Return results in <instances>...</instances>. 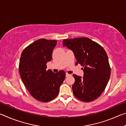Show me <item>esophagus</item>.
<instances>
[{
  "instance_id": "obj_1",
  "label": "esophagus",
  "mask_w": 126,
  "mask_h": 126,
  "mask_svg": "<svg viewBox=\"0 0 126 126\" xmlns=\"http://www.w3.org/2000/svg\"><path fill=\"white\" fill-rule=\"evenodd\" d=\"M65 76H66V77H69L70 76V74H68V73H66V74H65Z\"/></svg>"
}]
</instances>
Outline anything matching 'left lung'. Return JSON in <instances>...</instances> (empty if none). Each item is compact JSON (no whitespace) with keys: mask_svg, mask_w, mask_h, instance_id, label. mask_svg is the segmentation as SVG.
<instances>
[{"mask_svg":"<svg viewBox=\"0 0 126 126\" xmlns=\"http://www.w3.org/2000/svg\"><path fill=\"white\" fill-rule=\"evenodd\" d=\"M63 46L74 53L76 65L83 66V77L73 74V92L80 101L89 102L98 98L104 91L110 76V68L105 50L87 37L64 39Z\"/></svg>","mask_w":126,"mask_h":126,"instance_id":"obj_1","label":"left lung"}]
</instances>
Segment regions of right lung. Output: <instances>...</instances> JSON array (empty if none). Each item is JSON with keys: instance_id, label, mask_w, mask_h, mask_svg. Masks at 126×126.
I'll list each match as a JSON object with an SVG mask.
<instances>
[{"instance_id": "obj_1", "label": "right lung", "mask_w": 126, "mask_h": 126, "mask_svg": "<svg viewBox=\"0 0 126 126\" xmlns=\"http://www.w3.org/2000/svg\"><path fill=\"white\" fill-rule=\"evenodd\" d=\"M57 42L55 40H37L27 47L20 56L19 69L23 83L32 96L42 102L52 101L58 95L65 78L64 71L54 73L47 69V63L52 60Z\"/></svg>"}]
</instances>
